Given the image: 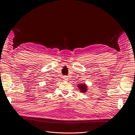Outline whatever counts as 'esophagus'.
I'll list each match as a JSON object with an SVG mask.
<instances>
[{"instance_id": "1", "label": "esophagus", "mask_w": 135, "mask_h": 135, "mask_svg": "<svg viewBox=\"0 0 135 135\" xmlns=\"http://www.w3.org/2000/svg\"><path fill=\"white\" fill-rule=\"evenodd\" d=\"M68 79H69V78H68L67 76H64V80H68Z\"/></svg>"}]
</instances>
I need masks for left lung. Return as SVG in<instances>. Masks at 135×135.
I'll use <instances>...</instances> for the list:
<instances>
[{
  "instance_id": "left-lung-1",
  "label": "left lung",
  "mask_w": 135,
  "mask_h": 135,
  "mask_svg": "<svg viewBox=\"0 0 135 135\" xmlns=\"http://www.w3.org/2000/svg\"><path fill=\"white\" fill-rule=\"evenodd\" d=\"M78 88H79V89L80 91L81 92L83 93V92H87V87L86 86V84L82 83V84H78Z\"/></svg>"
}]
</instances>
